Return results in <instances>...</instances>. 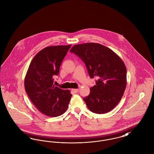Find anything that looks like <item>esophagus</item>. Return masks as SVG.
Returning <instances> with one entry per match:
<instances>
[{
    "label": "esophagus",
    "instance_id": "esophagus-1",
    "mask_svg": "<svg viewBox=\"0 0 154 154\" xmlns=\"http://www.w3.org/2000/svg\"><path fill=\"white\" fill-rule=\"evenodd\" d=\"M72 91L74 93H78L79 92V89H72Z\"/></svg>",
    "mask_w": 154,
    "mask_h": 154
}]
</instances>
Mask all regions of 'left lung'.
<instances>
[{
  "label": "left lung",
  "instance_id": "8db88e82",
  "mask_svg": "<svg viewBox=\"0 0 154 154\" xmlns=\"http://www.w3.org/2000/svg\"><path fill=\"white\" fill-rule=\"evenodd\" d=\"M70 52L85 63L96 85L83 99L89 110L105 114L112 110L121 100L126 87V68L121 58L108 47L95 43L74 45Z\"/></svg>",
  "mask_w": 154,
  "mask_h": 154
}]
</instances>
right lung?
<instances>
[{
    "instance_id": "add662e5",
    "label": "right lung",
    "mask_w": 154,
    "mask_h": 154,
    "mask_svg": "<svg viewBox=\"0 0 154 154\" xmlns=\"http://www.w3.org/2000/svg\"><path fill=\"white\" fill-rule=\"evenodd\" d=\"M72 45L44 48L33 58L25 77V91L37 109L48 117H58L66 111L72 95L70 91L53 84L63 59Z\"/></svg>"
}]
</instances>
